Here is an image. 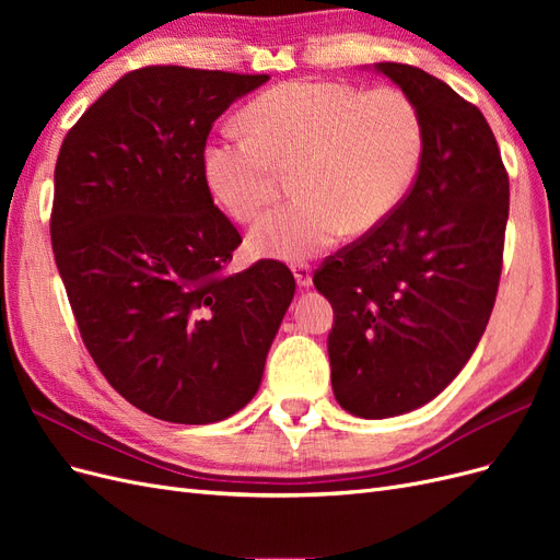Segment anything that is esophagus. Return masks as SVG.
<instances>
[{"mask_svg":"<svg viewBox=\"0 0 560 560\" xmlns=\"http://www.w3.org/2000/svg\"><path fill=\"white\" fill-rule=\"evenodd\" d=\"M292 273L296 278V284L301 287V290H308V287L313 284V270L308 264H296L292 266Z\"/></svg>","mask_w":560,"mask_h":560,"instance_id":"esophagus-1","label":"esophagus"}]
</instances>
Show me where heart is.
<instances>
[{"label": "heart", "instance_id": "obj_1", "mask_svg": "<svg viewBox=\"0 0 560 560\" xmlns=\"http://www.w3.org/2000/svg\"><path fill=\"white\" fill-rule=\"evenodd\" d=\"M247 132H224L206 147L202 171L224 210L252 222L278 194L280 171H294L299 196L249 231V249L303 261L343 233L387 222L418 177L425 126L399 89L366 91L346 81H290L254 97Z\"/></svg>", "mask_w": 560, "mask_h": 560}]
</instances>
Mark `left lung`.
<instances>
[{
	"label": "left lung",
	"mask_w": 560,
	"mask_h": 560,
	"mask_svg": "<svg viewBox=\"0 0 560 560\" xmlns=\"http://www.w3.org/2000/svg\"><path fill=\"white\" fill-rule=\"evenodd\" d=\"M425 126L420 171L378 229L336 252L313 284L334 308V397L383 420L442 395L477 350L493 311L510 177L483 114L411 65L376 62Z\"/></svg>",
	"instance_id": "8db88e82"
}]
</instances>
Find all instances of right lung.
<instances>
[{
  "mask_svg": "<svg viewBox=\"0 0 560 560\" xmlns=\"http://www.w3.org/2000/svg\"><path fill=\"white\" fill-rule=\"evenodd\" d=\"M270 77L144 67L67 132L50 243L83 343L118 395L179 425L252 401L294 299L292 270L226 276L241 233L212 202V124Z\"/></svg>",
  "mask_w": 560,
  "mask_h": 560,
  "instance_id": "add662e5",
  "label": "right lung"
}]
</instances>
